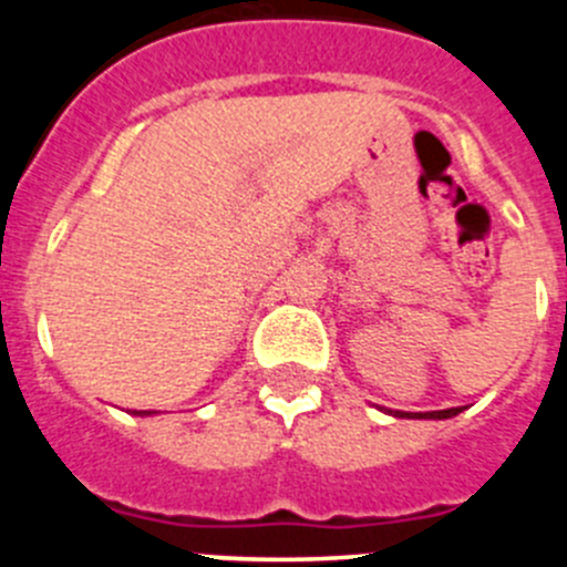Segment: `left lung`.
<instances>
[{"instance_id": "1", "label": "left lung", "mask_w": 567, "mask_h": 567, "mask_svg": "<svg viewBox=\"0 0 567 567\" xmlns=\"http://www.w3.org/2000/svg\"><path fill=\"white\" fill-rule=\"evenodd\" d=\"M463 409H444V411H394V416H409V420H450V416L461 414Z\"/></svg>"}]
</instances>
